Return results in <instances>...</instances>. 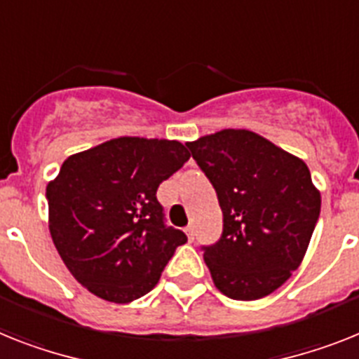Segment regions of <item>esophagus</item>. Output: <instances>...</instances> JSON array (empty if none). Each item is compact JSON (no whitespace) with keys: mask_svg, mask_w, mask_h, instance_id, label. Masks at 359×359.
Here are the masks:
<instances>
[{"mask_svg":"<svg viewBox=\"0 0 359 359\" xmlns=\"http://www.w3.org/2000/svg\"><path fill=\"white\" fill-rule=\"evenodd\" d=\"M184 231H186V236H188L189 241H194V239H195V228H194V224L186 226Z\"/></svg>","mask_w":359,"mask_h":359,"instance_id":"1","label":"esophagus"}]
</instances>
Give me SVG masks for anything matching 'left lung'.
<instances>
[{
    "label": "left lung",
    "mask_w": 359,
    "mask_h": 359,
    "mask_svg": "<svg viewBox=\"0 0 359 359\" xmlns=\"http://www.w3.org/2000/svg\"><path fill=\"white\" fill-rule=\"evenodd\" d=\"M186 146L213 184L222 236L204 246L213 285L237 301L281 287L301 264L321 194L299 156L248 129H222Z\"/></svg>",
    "instance_id": "left-lung-1"
}]
</instances>
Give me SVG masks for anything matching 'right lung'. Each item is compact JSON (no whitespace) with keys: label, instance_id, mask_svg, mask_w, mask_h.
Listing matches in <instances>:
<instances>
[{"label":"right lung","instance_id":"add662e5","mask_svg":"<svg viewBox=\"0 0 359 359\" xmlns=\"http://www.w3.org/2000/svg\"><path fill=\"white\" fill-rule=\"evenodd\" d=\"M188 158L179 140L118 137L69 156L47 184L54 246L91 294L126 305L155 288L188 241L164 224L156 189Z\"/></svg>","mask_w":359,"mask_h":359}]
</instances>
